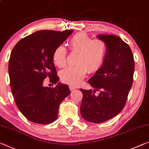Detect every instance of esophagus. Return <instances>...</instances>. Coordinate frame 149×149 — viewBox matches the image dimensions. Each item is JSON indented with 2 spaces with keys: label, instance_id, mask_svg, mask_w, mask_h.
<instances>
[{
  "label": "esophagus",
  "instance_id": "obj_1",
  "mask_svg": "<svg viewBox=\"0 0 149 149\" xmlns=\"http://www.w3.org/2000/svg\"><path fill=\"white\" fill-rule=\"evenodd\" d=\"M69 88H70V90L71 91H73V90H74L75 89H76V88H75V86H69Z\"/></svg>",
  "mask_w": 149,
  "mask_h": 149
}]
</instances>
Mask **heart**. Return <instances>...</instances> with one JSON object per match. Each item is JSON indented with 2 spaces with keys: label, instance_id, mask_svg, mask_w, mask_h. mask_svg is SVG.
<instances>
[{
  "label": "heart",
  "instance_id": "obj_1",
  "mask_svg": "<svg viewBox=\"0 0 149 149\" xmlns=\"http://www.w3.org/2000/svg\"><path fill=\"white\" fill-rule=\"evenodd\" d=\"M71 52L77 53L74 66L64 69L60 73L63 82L77 86L87 73L94 74L102 67L108 53V46L103 40L93 39L84 33H78L69 40ZM68 52L65 47L58 45L53 51L52 59L58 68H63L67 62Z\"/></svg>",
  "mask_w": 149,
  "mask_h": 149
}]
</instances>
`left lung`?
I'll return each mask as SVG.
<instances>
[{"instance_id": "8db88e82", "label": "left lung", "mask_w": 149, "mask_h": 149, "mask_svg": "<svg viewBox=\"0 0 149 149\" xmlns=\"http://www.w3.org/2000/svg\"><path fill=\"white\" fill-rule=\"evenodd\" d=\"M105 41L108 53L102 67L89 79L100 91L80 89L83 94L80 112L86 120L102 123L116 116L125 106L133 83L134 60L129 45L118 36L99 35Z\"/></svg>"}]
</instances>
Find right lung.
Returning a JSON list of instances; mask_svg holds the SVG:
<instances>
[{
  "instance_id": "obj_1",
  "label": "right lung",
  "mask_w": 149,
  "mask_h": 149,
  "mask_svg": "<svg viewBox=\"0 0 149 149\" xmlns=\"http://www.w3.org/2000/svg\"><path fill=\"white\" fill-rule=\"evenodd\" d=\"M73 31H39L20 40L11 52L8 74L12 93L18 108L31 122H54L59 105L71 93L65 84L44 87L43 81L47 77L54 84L59 81L53 53Z\"/></svg>"
}]
</instances>
